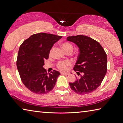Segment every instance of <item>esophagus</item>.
<instances>
[{
	"label": "esophagus",
	"instance_id": "esophagus-1",
	"mask_svg": "<svg viewBox=\"0 0 123 123\" xmlns=\"http://www.w3.org/2000/svg\"><path fill=\"white\" fill-rule=\"evenodd\" d=\"M62 74H66V75H68L69 73L68 72H61Z\"/></svg>",
	"mask_w": 123,
	"mask_h": 123
}]
</instances>
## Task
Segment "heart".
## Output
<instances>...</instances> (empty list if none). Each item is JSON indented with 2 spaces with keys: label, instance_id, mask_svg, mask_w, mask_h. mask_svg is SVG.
Segmentation results:
<instances>
[{
  "label": "heart",
  "instance_id": "b5f03b06",
  "mask_svg": "<svg viewBox=\"0 0 123 123\" xmlns=\"http://www.w3.org/2000/svg\"><path fill=\"white\" fill-rule=\"evenodd\" d=\"M61 47L62 49L64 50V51L66 52L68 51H72L73 50V46L70 43L68 42H65L62 44ZM52 49L50 51V54L52 52ZM71 65V62L69 61H63V62H59L57 64V68L61 70L65 71L68 68V67Z\"/></svg>",
  "mask_w": 123,
  "mask_h": 123
}]
</instances>
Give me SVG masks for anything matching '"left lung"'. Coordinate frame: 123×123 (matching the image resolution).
Here are the masks:
<instances>
[{"instance_id":"8db88e82","label":"left lung","mask_w":123,"mask_h":123,"mask_svg":"<svg viewBox=\"0 0 123 123\" xmlns=\"http://www.w3.org/2000/svg\"><path fill=\"white\" fill-rule=\"evenodd\" d=\"M67 40L74 43L79 50L73 69L80 78L69 82L71 89L78 94H87L100 86L107 71V56L98 42L84 35L69 36Z\"/></svg>"}]
</instances>
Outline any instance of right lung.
<instances>
[{"label": "right lung", "mask_w": 123, "mask_h": 123, "mask_svg": "<svg viewBox=\"0 0 123 123\" xmlns=\"http://www.w3.org/2000/svg\"><path fill=\"white\" fill-rule=\"evenodd\" d=\"M62 36L40 33L25 40L18 50L17 66L24 85L34 93L45 94L52 90L61 74L54 70L46 73L44 61L54 44Z\"/></svg>", "instance_id": "add662e5"}]
</instances>
